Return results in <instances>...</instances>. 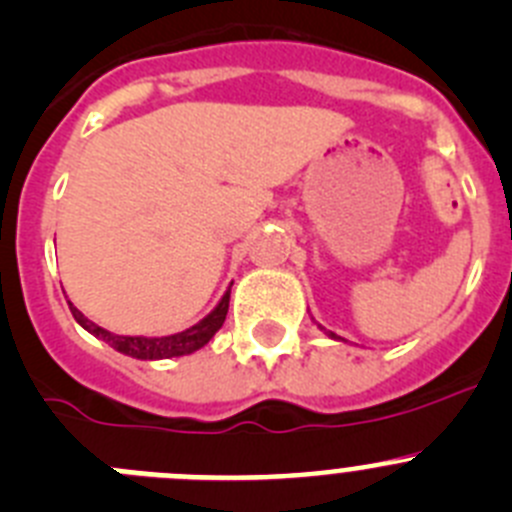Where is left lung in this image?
<instances>
[{"label":"left lung","instance_id":"1","mask_svg":"<svg viewBox=\"0 0 512 512\" xmlns=\"http://www.w3.org/2000/svg\"><path fill=\"white\" fill-rule=\"evenodd\" d=\"M333 338H336V336H333Z\"/></svg>","mask_w":512,"mask_h":512}]
</instances>
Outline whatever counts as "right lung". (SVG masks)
<instances>
[{
    "mask_svg": "<svg viewBox=\"0 0 512 512\" xmlns=\"http://www.w3.org/2000/svg\"><path fill=\"white\" fill-rule=\"evenodd\" d=\"M227 310H229V290L224 293V298L219 300L217 308H214L204 321H199L197 326H191L189 331H181V333H174V336H164V338H143V336H116V333H108L105 328L95 326L93 321H88V318H85V315L70 303V313H73V318L85 328V331L103 338L108 346L126 353V356L148 358V361H151V358L186 356V353L202 348L204 343H209V338L222 328L224 318H227Z\"/></svg>",
    "mask_w": 512,
    "mask_h": 512,
    "instance_id": "1",
    "label": "right lung"
}]
</instances>
